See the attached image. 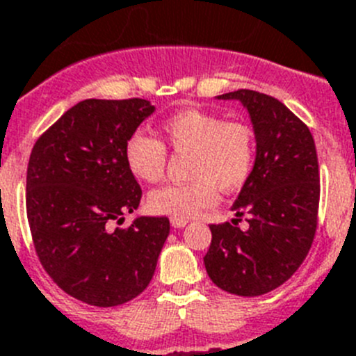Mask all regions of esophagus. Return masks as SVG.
<instances>
[{
	"label": "esophagus",
	"mask_w": 356,
	"mask_h": 356,
	"mask_svg": "<svg viewBox=\"0 0 356 356\" xmlns=\"http://www.w3.org/2000/svg\"><path fill=\"white\" fill-rule=\"evenodd\" d=\"M187 219H178V217H171V226L172 228H184L187 225Z\"/></svg>",
	"instance_id": "esophagus-1"
}]
</instances>
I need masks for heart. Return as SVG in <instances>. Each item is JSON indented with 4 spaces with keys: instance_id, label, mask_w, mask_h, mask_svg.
<instances>
[{
    "instance_id": "obj_1",
    "label": "heart",
    "mask_w": 356,
    "mask_h": 356,
    "mask_svg": "<svg viewBox=\"0 0 356 356\" xmlns=\"http://www.w3.org/2000/svg\"><path fill=\"white\" fill-rule=\"evenodd\" d=\"M160 128L172 151L193 155V180L153 191L147 197L151 212L188 219L216 205L219 188L234 193L250 180L257 162V134L248 122L187 106L163 119ZM124 163L137 180L156 184L165 175L168 149L156 137L135 131L124 144Z\"/></svg>"
}]
</instances>
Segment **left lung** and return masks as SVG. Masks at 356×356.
<instances>
[{
  "label": "left lung",
  "instance_id": "left-lung-1",
  "mask_svg": "<svg viewBox=\"0 0 356 356\" xmlns=\"http://www.w3.org/2000/svg\"><path fill=\"white\" fill-rule=\"evenodd\" d=\"M217 97L248 108L257 162L232 207L234 225H210L203 260L217 287L253 298L285 284L312 248L321 193L317 151L307 124L276 97L248 89ZM244 213L250 228L242 232L236 222Z\"/></svg>",
  "mask_w": 356,
  "mask_h": 356
}]
</instances>
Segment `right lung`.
I'll return each instance as SVG.
<instances>
[{
    "instance_id": "add662e5",
    "label": "right lung",
    "mask_w": 356,
    "mask_h": 356,
    "mask_svg": "<svg viewBox=\"0 0 356 356\" xmlns=\"http://www.w3.org/2000/svg\"><path fill=\"white\" fill-rule=\"evenodd\" d=\"M155 112L146 99H85L37 139L26 172V213L44 271L69 296L118 307L149 285L168 217H137L140 185L124 163V144Z\"/></svg>"
}]
</instances>
